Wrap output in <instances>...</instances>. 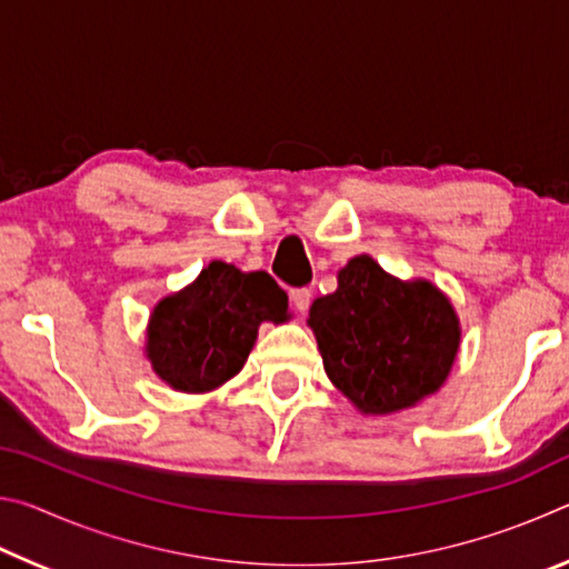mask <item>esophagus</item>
Instances as JSON below:
<instances>
[{"label":"esophagus","mask_w":569,"mask_h":569,"mask_svg":"<svg viewBox=\"0 0 569 569\" xmlns=\"http://www.w3.org/2000/svg\"><path fill=\"white\" fill-rule=\"evenodd\" d=\"M311 298H313L311 288H306V286L303 288H293V291H291V301H293L298 313H306L308 311V306H311Z\"/></svg>","instance_id":"esophagus-1"}]
</instances>
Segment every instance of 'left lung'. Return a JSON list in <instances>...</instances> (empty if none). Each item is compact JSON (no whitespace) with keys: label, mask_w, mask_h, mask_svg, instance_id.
<instances>
[{"label":"left lung","mask_w":569,"mask_h":569,"mask_svg":"<svg viewBox=\"0 0 569 569\" xmlns=\"http://www.w3.org/2000/svg\"><path fill=\"white\" fill-rule=\"evenodd\" d=\"M333 387L366 413L413 407L445 383L459 321L429 281L403 283L369 256L351 258L339 288L308 313Z\"/></svg>","instance_id":"8db88e82"}]
</instances>
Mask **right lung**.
<instances>
[{
    "instance_id": "obj_1",
    "label": "right lung",
    "mask_w": 569,
    "mask_h": 569,
    "mask_svg": "<svg viewBox=\"0 0 569 569\" xmlns=\"http://www.w3.org/2000/svg\"><path fill=\"white\" fill-rule=\"evenodd\" d=\"M288 319V296L266 271L213 261L196 283L156 306L148 359L178 391H210L243 369L261 321Z\"/></svg>"
}]
</instances>
